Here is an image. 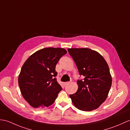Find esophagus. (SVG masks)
<instances>
[{
    "label": "esophagus",
    "instance_id": "1",
    "mask_svg": "<svg viewBox=\"0 0 130 130\" xmlns=\"http://www.w3.org/2000/svg\"><path fill=\"white\" fill-rule=\"evenodd\" d=\"M70 83V82H65V83H64V85H65V86H66V85H68V84H69Z\"/></svg>",
    "mask_w": 130,
    "mask_h": 130
}]
</instances>
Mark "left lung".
Here are the masks:
<instances>
[{
    "mask_svg": "<svg viewBox=\"0 0 130 130\" xmlns=\"http://www.w3.org/2000/svg\"><path fill=\"white\" fill-rule=\"evenodd\" d=\"M83 80H78V90L70 95L78 109L90 111L98 108L106 99L112 84L109 68L103 56L87 48L68 49Z\"/></svg>",
    "mask_w": 130,
    "mask_h": 130,
    "instance_id": "left-lung-1",
    "label": "left lung"
}]
</instances>
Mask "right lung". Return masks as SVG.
<instances>
[{
  "instance_id": "right-lung-1",
  "label": "right lung",
  "mask_w": 130,
  "mask_h": 130,
  "mask_svg": "<svg viewBox=\"0 0 130 130\" xmlns=\"http://www.w3.org/2000/svg\"><path fill=\"white\" fill-rule=\"evenodd\" d=\"M66 53L63 48H44L24 62L18 84L23 98L32 107H49L55 101L62 90L55 77L56 65Z\"/></svg>"
}]
</instances>
